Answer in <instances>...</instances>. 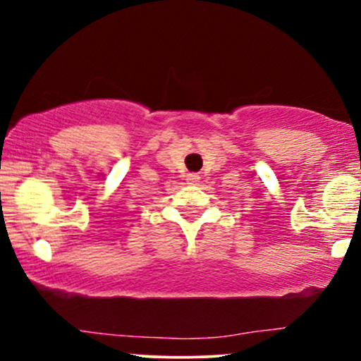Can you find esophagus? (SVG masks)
<instances>
[{
    "label": "esophagus",
    "mask_w": 361,
    "mask_h": 361,
    "mask_svg": "<svg viewBox=\"0 0 361 361\" xmlns=\"http://www.w3.org/2000/svg\"><path fill=\"white\" fill-rule=\"evenodd\" d=\"M198 180H200V176H198L197 173H188V175H186V181H188V183H197Z\"/></svg>",
    "instance_id": "obj_1"
}]
</instances>
